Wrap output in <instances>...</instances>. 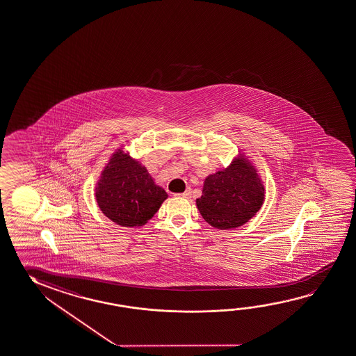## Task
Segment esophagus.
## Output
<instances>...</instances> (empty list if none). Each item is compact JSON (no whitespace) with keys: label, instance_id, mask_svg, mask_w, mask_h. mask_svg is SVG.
I'll list each match as a JSON object with an SVG mask.
<instances>
[{"label":"esophagus","instance_id":"esophagus-1","mask_svg":"<svg viewBox=\"0 0 356 356\" xmlns=\"http://www.w3.org/2000/svg\"><path fill=\"white\" fill-rule=\"evenodd\" d=\"M192 195V192H191V189H186V192L181 193V194H175V197H191Z\"/></svg>","mask_w":356,"mask_h":356}]
</instances>
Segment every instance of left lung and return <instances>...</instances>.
I'll list each match as a JSON object with an SVG mask.
<instances>
[{
  "label": "left lung",
  "instance_id": "8db88e82",
  "mask_svg": "<svg viewBox=\"0 0 356 356\" xmlns=\"http://www.w3.org/2000/svg\"><path fill=\"white\" fill-rule=\"evenodd\" d=\"M264 186L248 163L236 159L230 168L209 175L197 207L204 219L218 229L241 226L264 203Z\"/></svg>",
  "mask_w": 356,
  "mask_h": 356
}]
</instances>
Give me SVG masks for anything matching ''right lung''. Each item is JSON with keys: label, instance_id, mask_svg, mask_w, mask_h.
Wrapping results in <instances>:
<instances>
[{"label": "right lung", "instance_id": "right-lung-1", "mask_svg": "<svg viewBox=\"0 0 356 356\" xmlns=\"http://www.w3.org/2000/svg\"><path fill=\"white\" fill-rule=\"evenodd\" d=\"M167 197L146 168L130 156L116 152L96 186V200L102 213L118 225L146 224Z\"/></svg>", "mask_w": 356, "mask_h": 356}]
</instances>
